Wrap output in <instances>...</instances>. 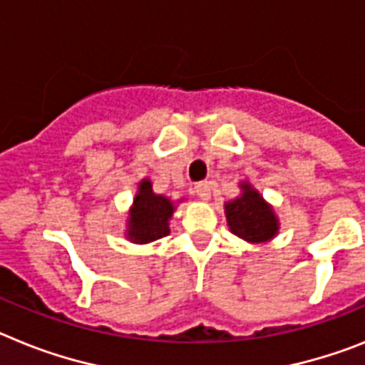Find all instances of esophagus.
Here are the masks:
<instances>
[{
    "label": "esophagus",
    "instance_id": "obj_1",
    "mask_svg": "<svg viewBox=\"0 0 365 365\" xmlns=\"http://www.w3.org/2000/svg\"><path fill=\"white\" fill-rule=\"evenodd\" d=\"M195 192L198 195V198H200V200H209V198H211V187H209V182L196 183Z\"/></svg>",
    "mask_w": 365,
    "mask_h": 365
}]
</instances>
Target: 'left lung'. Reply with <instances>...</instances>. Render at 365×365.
Segmentation results:
<instances>
[{"instance_id": "1", "label": "left lung", "mask_w": 365, "mask_h": 365, "mask_svg": "<svg viewBox=\"0 0 365 365\" xmlns=\"http://www.w3.org/2000/svg\"><path fill=\"white\" fill-rule=\"evenodd\" d=\"M240 195L224 204L227 227L233 235L250 244L270 242L279 233V218L274 205L264 200V196L250 182L239 183Z\"/></svg>"}]
</instances>
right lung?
I'll return each instance as SVG.
<instances>
[{"label":"right lung","mask_w":365,"mask_h":365,"mask_svg":"<svg viewBox=\"0 0 365 365\" xmlns=\"http://www.w3.org/2000/svg\"><path fill=\"white\" fill-rule=\"evenodd\" d=\"M180 202L156 195L152 191L150 180L143 178L138 183L134 202L128 209L125 237L134 244H148L167 237L170 233V218Z\"/></svg>","instance_id":"right-lung-1"}]
</instances>
